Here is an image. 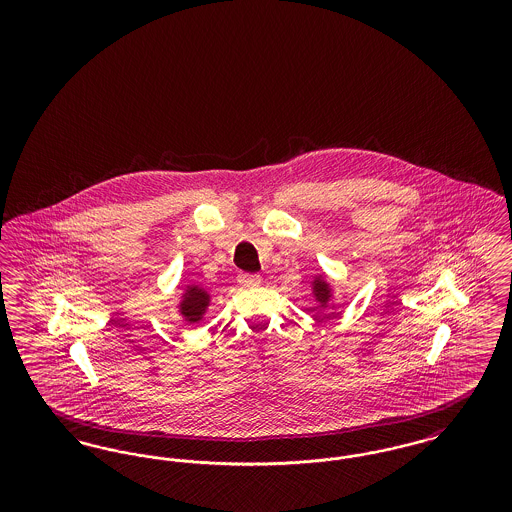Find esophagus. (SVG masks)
I'll return each instance as SVG.
<instances>
[{"label":"esophagus","mask_w":512,"mask_h":512,"mask_svg":"<svg viewBox=\"0 0 512 512\" xmlns=\"http://www.w3.org/2000/svg\"><path fill=\"white\" fill-rule=\"evenodd\" d=\"M238 282H240V286H244V288H255V286L261 284V276H259V274H240V276H238Z\"/></svg>","instance_id":"esophagus-1"}]
</instances>
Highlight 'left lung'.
Here are the masks:
<instances>
[{"mask_svg": "<svg viewBox=\"0 0 512 512\" xmlns=\"http://www.w3.org/2000/svg\"><path fill=\"white\" fill-rule=\"evenodd\" d=\"M309 284H311V295L317 301L318 307L328 309L334 303V288H332L330 280L326 278V274L324 272L315 274Z\"/></svg>", "mask_w": 512, "mask_h": 512, "instance_id": "1", "label": "left lung"}]
</instances>
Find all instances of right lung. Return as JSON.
<instances>
[{
  "label": "right lung",
  "mask_w": 512,
  "mask_h": 512,
  "mask_svg": "<svg viewBox=\"0 0 512 512\" xmlns=\"http://www.w3.org/2000/svg\"><path fill=\"white\" fill-rule=\"evenodd\" d=\"M211 301H213V295L205 286L197 282H188L184 284L182 292L178 295L176 309L182 320H186L190 326H195L207 315Z\"/></svg>",
  "instance_id": "right-lung-1"
}]
</instances>
